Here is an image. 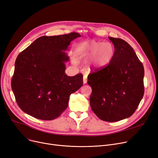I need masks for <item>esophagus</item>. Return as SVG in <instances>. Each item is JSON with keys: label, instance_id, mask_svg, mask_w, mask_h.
I'll return each instance as SVG.
<instances>
[{"label": "esophagus", "instance_id": "1", "mask_svg": "<svg viewBox=\"0 0 158 158\" xmlns=\"http://www.w3.org/2000/svg\"><path fill=\"white\" fill-rule=\"evenodd\" d=\"M87 82V77L86 76H83V83L86 84Z\"/></svg>", "mask_w": 158, "mask_h": 158}]
</instances>
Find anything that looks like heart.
<instances>
[{
  "mask_svg": "<svg viewBox=\"0 0 158 158\" xmlns=\"http://www.w3.org/2000/svg\"><path fill=\"white\" fill-rule=\"evenodd\" d=\"M80 51L86 58L91 59V64L96 68L107 66L112 61L115 53L113 44L95 40H86L81 43Z\"/></svg>",
  "mask_w": 158,
  "mask_h": 158,
  "instance_id": "obj_1",
  "label": "heart"
}]
</instances>
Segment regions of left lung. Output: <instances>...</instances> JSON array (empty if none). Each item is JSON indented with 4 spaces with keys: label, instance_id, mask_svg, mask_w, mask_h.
<instances>
[{
    "label": "left lung",
    "instance_id": "obj_1",
    "mask_svg": "<svg viewBox=\"0 0 158 158\" xmlns=\"http://www.w3.org/2000/svg\"><path fill=\"white\" fill-rule=\"evenodd\" d=\"M115 50L106 67L88 76L92 87L91 108L102 120L114 122L130 117L144 94V68L132 47L120 38L109 37Z\"/></svg>",
    "mask_w": 158,
    "mask_h": 158
}]
</instances>
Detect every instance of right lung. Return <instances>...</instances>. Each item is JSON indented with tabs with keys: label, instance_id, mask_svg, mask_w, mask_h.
<instances>
[{
	"label": "right lung",
	"instance_id": "right-lung-1",
	"mask_svg": "<svg viewBox=\"0 0 158 158\" xmlns=\"http://www.w3.org/2000/svg\"><path fill=\"white\" fill-rule=\"evenodd\" d=\"M81 35L41 36L16 57L11 88L16 101L26 113L38 119L54 120L67 108L70 95L83 85L82 74L64 72L70 42Z\"/></svg>",
	"mask_w": 158,
	"mask_h": 158
}]
</instances>
